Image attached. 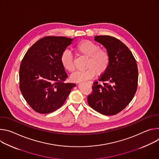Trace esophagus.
Segmentation results:
<instances>
[{
	"label": "esophagus",
	"instance_id": "1",
	"mask_svg": "<svg viewBox=\"0 0 159 159\" xmlns=\"http://www.w3.org/2000/svg\"><path fill=\"white\" fill-rule=\"evenodd\" d=\"M88 83H89V84L90 86H92V84H93V82H92V81H89Z\"/></svg>",
	"mask_w": 159,
	"mask_h": 159
}]
</instances>
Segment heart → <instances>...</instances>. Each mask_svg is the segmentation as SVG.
I'll list each match as a JSON object with an SVG mask.
<instances>
[{"mask_svg":"<svg viewBox=\"0 0 159 159\" xmlns=\"http://www.w3.org/2000/svg\"><path fill=\"white\" fill-rule=\"evenodd\" d=\"M78 54L87 58L85 64L86 70L76 72L70 76V80L74 82H81L93 78L95 73L97 75H102L108 69L111 56L109 52L100 49V47L88 40L79 42L75 47ZM61 62L63 67L69 72H73L75 67L72 54L67 50L62 52L60 57Z\"/></svg>","mask_w":159,"mask_h":159,"instance_id":"heart-1","label":"heart"}]
</instances>
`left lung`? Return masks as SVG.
<instances>
[{
	"label": "left lung",
	"mask_w": 159,
	"mask_h": 159,
	"mask_svg": "<svg viewBox=\"0 0 159 159\" xmlns=\"http://www.w3.org/2000/svg\"><path fill=\"white\" fill-rule=\"evenodd\" d=\"M95 40L106 48L111 62L107 71L98 80L103 84L94 82L88 102L93 109L103 115H115L127 106L136 92V61L129 49L119 40L103 35L95 36Z\"/></svg>",
	"instance_id": "left-lung-1"
}]
</instances>
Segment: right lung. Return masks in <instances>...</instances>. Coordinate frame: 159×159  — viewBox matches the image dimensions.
I'll return each mask as SVG.
<instances>
[{
	"label": "right lung",
	"mask_w": 159,
	"mask_h": 159,
	"mask_svg": "<svg viewBox=\"0 0 159 159\" xmlns=\"http://www.w3.org/2000/svg\"><path fill=\"white\" fill-rule=\"evenodd\" d=\"M75 39L46 37L26 52L20 68V88L34 111L48 114L56 111L76 86L64 82L67 75L60 60L62 52Z\"/></svg>",
	"instance_id": "right-lung-1"
}]
</instances>
